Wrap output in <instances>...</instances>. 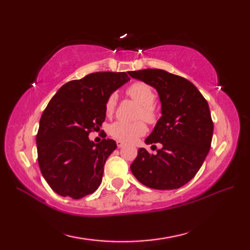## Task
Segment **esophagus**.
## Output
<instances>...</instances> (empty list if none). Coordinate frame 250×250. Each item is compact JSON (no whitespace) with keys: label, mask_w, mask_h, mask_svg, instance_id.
I'll list each match as a JSON object with an SVG mask.
<instances>
[{"label":"esophagus","mask_w":250,"mask_h":250,"mask_svg":"<svg viewBox=\"0 0 250 250\" xmlns=\"http://www.w3.org/2000/svg\"><path fill=\"white\" fill-rule=\"evenodd\" d=\"M116 144H117V147H118V148H121L122 146L125 145V143H124V142H121V141H117V142H116Z\"/></svg>","instance_id":"34e87169"}]
</instances>
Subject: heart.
<instances>
[{
	"label": "heart",
	"instance_id": "heart-1",
	"mask_svg": "<svg viewBox=\"0 0 250 250\" xmlns=\"http://www.w3.org/2000/svg\"><path fill=\"white\" fill-rule=\"evenodd\" d=\"M126 94L140 104V109L137 111V118H143L148 124H155L158 118V114L156 106L153 104L156 101V93L153 91L151 86H149L146 83L136 82L128 87V89H126ZM116 102L117 97L114 93L110 94L106 99V115L109 116L114 113ZM146 125L142 120L135 122L116 121L109 125V134L114 139L124 142L135 141L137 137L144 135L146 133Z\"/></svg>",
	"mask_w": 250,
	"mask_h": 250
}]
</instances>
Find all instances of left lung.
<instances>
[{
    "instance_id": "8db88e82",
    "label": "left lung",
    "mask_w": 250,
    "mask_h": 250,
    "mask_svg": "<svg viewBox=\"0 0 250 250\" xmlns=\"http://www.w3.org/2000/svg\"><path fill=\"white\" fill-rule=\"evenodd\" d=\"M155 87L162 116L146 144H161L156 155L140 148L131 164L139 182L158 190L180 188L194 177L209 151L214 124L208 103L194 84L159 68L129 72Z\"/></svg>"
}]
</instances>
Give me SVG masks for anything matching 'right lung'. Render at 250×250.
Masks as SVG:
<instances>
[{
  "mask_svg": "<svg viewBox=\"0 0 250 250\" xmlns=\"http://www.w3.org/2000/svg\"><path fill=\"white\" fill-rule=\"evenodd\" d=\"M129 79L125 72L88 74L63 84L46 106L36 134L37 161L58 194L81 199L98 189L117 145L110 139L94 144L88 135L105 121L106 99Z\"/></svg>",
  "mask_w": 250,
  "mask_h": 250,
  "instance_id": "1",
  "label": "right lung"
}]
</instances>
